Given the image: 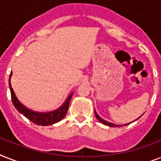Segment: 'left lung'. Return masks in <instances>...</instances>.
<instances>
[{
  "label": "left lung",
  "instance_id": "8db88e82",
  "mask_svg": "<svg viewBox=\"0 0 161 161\" xmlns=\"http://www.w3.org/2000/svg\"><path fill=\"white\" fill-rule=\"evenodd\" d=\"M94 114H95V117L97 118V119H98V121H99V122H101L102 123V124H103V125H108V126H109V127H121V126H123V125H130V123H128V124H125V125H114V124H113V123H110V122H108V121H106V120H104V119H102V118L100 117V116H99V115L98 114H97V112H96V110H94ZM140 117H141V116H140ZM140 118V117H139ZM139 118H138V119H139ZM136 120V119H135ZM132 123V122H131Z\"/></svg>",
  "mask_w": 161,
  "mask_h": 161
}]
</instances>
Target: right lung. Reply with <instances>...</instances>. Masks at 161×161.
I'll return each instance as SVG.
<instances>
[{"instance_id":"add662e5","label":"right lung","mask_w":161,"mask_h":161,"mask_svg":"<svg viewBox=\"0 0 161 161\" xmlns=\"http://www.w3.org/2000/svg\"><path fill=\"white\" fill-rule=\"evenodd\" d=\"M11 76H12V73H11L10 78H9V88H10V90H11V100H12L13 105L15 106V108L19 113H21V114H23L25 117L27 118L30 121H31V122L37 125L49 126V125H52L53 124H56V123L59 122L65 117L66 114H67V112H68V106H69V103H70L71 98H72L73 93H71L68 96V98H66L64 103L57 109L49 111V112L34 111V110L30 109L25 105H23L19 101V99L16 96V93L14 92L13 88H11Z\"/></svg>"}]
</instances>
